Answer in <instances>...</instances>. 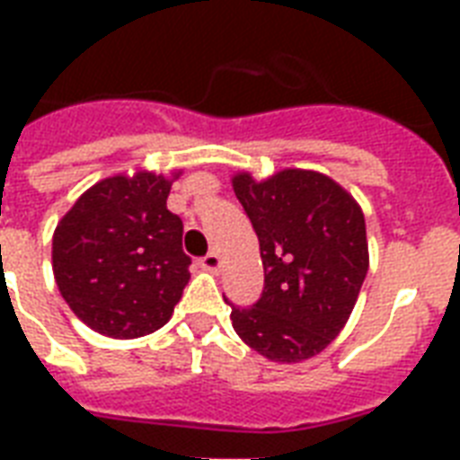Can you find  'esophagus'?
Here are the masks:
<instances>
[{
	"mask_svg": "<svg viewBox=\"0 0 460 460\" xmlns=\"http://www.w3.org/2000/svg\"><path fill=\"white\" fill-rule=\"evenodd\" d=\"M200 265L208 270V272H219V267H222V258L217 255V252H208L205 258H200Z\"/></svg>",
	"mask_w": 460,
	"mask_h": 460,
	"instance_id": "esophagus-1",
	"label": "esophagus"
}]
</instances>
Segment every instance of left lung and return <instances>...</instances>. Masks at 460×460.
<instances>
[{
    "mask_svg": "<svg viewBox=\"0 0 460 460\" xmlns=\"http://www.w3.org/2000/svg\"><path fill=\"white\" fill-rule=\"evenodd\" d=\"M234 193L260 241L265 288L252 305L231 301V324L260 356L301 363L341 332L367 274L365 217L339 183L287 169L267 181L238 173Z\"/></svg>",
    "mask_w": 460,
    "mask_h": 460,
    "instance_id": "obj_1",
    "label": "left lung"
}]
</instances>
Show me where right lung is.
I'll list each match as a JSON object with an SVG mask.
<instances>
[{"label":"right lung","mask_w":460,"mask_h":460,"mask_svg":"<svg viewBox=\"0 0 460 460\" xmlns=\"http://www.w3.org/2000/svg\"><path fill=\"white\" fill-rule=\"evenodd\" d=\"M169 190L172 181L155 173L111 176L85 190L54 231L57 287L100 334L136 339L159 329L190 279Z\"/></svg>","instance_id":"obj_1"}]
</instances>
